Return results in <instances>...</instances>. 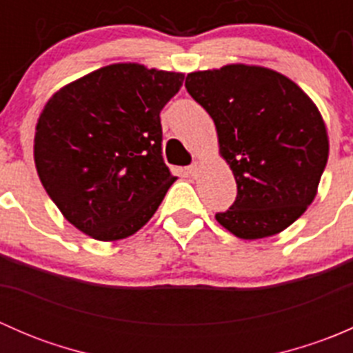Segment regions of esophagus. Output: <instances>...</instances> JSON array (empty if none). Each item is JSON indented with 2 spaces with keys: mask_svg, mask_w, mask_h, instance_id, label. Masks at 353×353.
Returning <instances> with one entry per match:
<instances>
[{
  "mask_svg": "<svg viewBox=\"0 0 353 353\" xmlns=\"http://www.w3.org/2000/svg\"><path fill=\"white\" fill-rule=\"evenodd\" d=\"M198 172H199V163H198V162H194L193 165L188 167V174H190V176L196 177V176H198Z\"/></svg>",
  "mask_w": 353,
  "mask_h": 353,
  "instance_id": "obj_1",
  "label": "esophagus"
}]
</instances>
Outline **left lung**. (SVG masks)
<instances>
[{
	"label": "left lung",
	"mask_w": 353,
	"mask_h": 353,
	"mask_svg": "<svg viewBox=\"0 0 353 353\" xmlns=\"http://www.w3.org/2000/svg\"><path fill=\"white\" fill-rule=\"evenodd\" d=\"M212 116L237 196L216 222L241 239L282 232L305 212L328 162V133L314 102L290 78L261 66L227 65L186 77Z\"/></svg>",
	"instance_id": "8db88e82"
}]
</instances>
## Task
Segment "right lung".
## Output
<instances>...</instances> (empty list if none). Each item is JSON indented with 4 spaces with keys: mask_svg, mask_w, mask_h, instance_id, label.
I'll use <instances>...</instances> for the list:
<instances>
[{
    "mask_svg": "<svg viewBox=\"0 0 353 353\" xmlns=\"http://www.w3.org/2000/svg\"><path fill=\"white\" fill-rule=\"evenodd\" d=\"M184 74L109 65L56 92L37 121L46 193L78 230L117 241L140 230L176 177L162 159L160 110Z\"/></svg>",
    "mask_w": 353,
    "mask_h": 353,
    "instance_id": "right-lung-1",
    "label": "right lung"
}]
</instances>
